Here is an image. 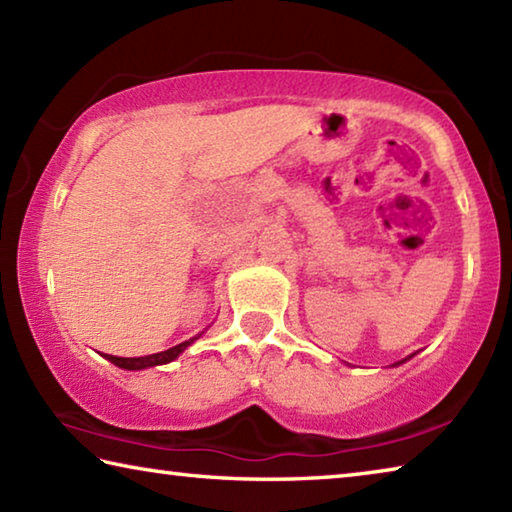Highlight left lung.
<instances>
[{
	"mask_svg": "<svg viewBox=\"0 0 512 512\" xmlns=\"http://www.w3.org/2000/svg\"><path fill=\"white\" fill-rule=\"evenodd\" d=\"M395 366H397V363H395Z\"/></svg>",
	"mask_w": 512,
	"mask_h": 512,
	"instance_id": "8db88e82",
	"label": "left lung"
}]
</instances>
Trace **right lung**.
Returning <instances> with one entry per match:
<instances>
[{"instance_id":"right-lung-1","label":"right lung","mask_w":512,"mask_h":512,"mask_svg":"<svg viewBox=\"0 0 512 512\" xmlns=\"http://www.w3.org/2000/svg\"><path fill=\"white\" fill-rule=\"evenodd\" d=\"M201 336V334H198ZM198 336L194 339H189L185 343H178L173 345V348L158 352V354H146V357H133V359H124V357H112V354H106V359L115 363L117 368H124V370H142V368H151V366H162V363H169L178 357L180 352H185L187 345H192Z\"/></svg>"}]
</instances>
